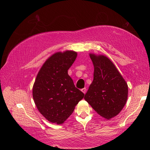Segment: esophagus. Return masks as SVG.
<instances>
[{
  "instance_id": "34e87169",
  "label": "esophagus",
  "mask_w": 150,
  "mask_h": 150,
  "mask_svg": "<svg viewBox=\"0 0 150 150\" xmlns=\"http://www.w3.org/2000/svg\"><path fill=\"white\" fill-rule=\"evenodd\" d=\"M81 91L84 94H85V93H86V92H87V89L85 87V88H83V89H81Z\"/></svg>"
}]
</instances>
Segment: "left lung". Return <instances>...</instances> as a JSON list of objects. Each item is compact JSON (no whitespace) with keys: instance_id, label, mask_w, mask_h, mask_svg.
<instances>
[{"instance_id":"obj_1","label":"left lung","mask_w":150,"mask_h":150,"mask_svg":"<svg viewBox=\"0 0 150 150\" xmlns=\"http://www.w3.org/2000/svg\"><path fill=\"white\" fill-rule=\"evenodd\" d=\"M90 58L94 65L93 81L84 99L99 115L109 120L125 105L127 85L107 57L90 54Z\"/></svg>"}]
</instances>
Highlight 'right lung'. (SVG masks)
I'll return each mask as SVG.
<instances>
[{"instance_id":"right-lung-1","label":"right lung","mask_w":150,"mask_h":150,"mask_svg":"<svg viewBox=\"0 0 150 150\" xmlns=\"http://www.w3.org/2000/svg\"><path fill=\"white\" fill-rule=\"evenodd\" d=\"M77 54L70 51L54 53L45 61L35 79L33 88L35 103L51 123H63L85 96L68 75Z\"/></svg>"}]
</instances>
